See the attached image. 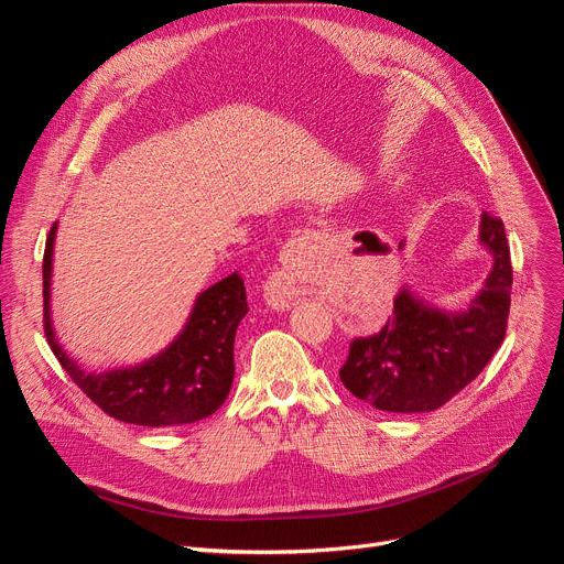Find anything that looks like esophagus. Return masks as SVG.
<instances>
[{
  "label": "esophagus",
  "mask_w": 564,
  "mask_h": 564,
  "mask_svg": "<svg viewBox=\"0 0 564 564\" xmlns=\"http://www.w3.org/2000/svg\"><path fill=\"white\" fill-rule=\"evenodd\" d=\"M313 249H317V232L303 230L296 237L289 240L280 253V270L270 278L268 284V301L278 308H289L305 289L308 282L315 256Z\"/></svg>",
  "instance_id": "1"
}]
</instances>
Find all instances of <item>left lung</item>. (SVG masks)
Returning <instances> with one entry per match:
<instances>
[{"label":"left lung","instance_id":"1","mask_svg":"<svg viewBox=\"0 0 564 564\" xmlns=\"http://www.w3.org/2000/svg\"><path fill=\"white\" fill-rule=\"evenodd\" d=\"M480 242L494 268L466 311L431 308L402 289L381 332L352 338L338 377L357 400L383 412H433L487 367L503 344L513 289L501 218L482 214Z\"/></svg>","mask_w":564,"mask_h":564}]
</instances>
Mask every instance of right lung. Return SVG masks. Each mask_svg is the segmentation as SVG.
<instances>
[{"label": "right lung", "instance_id": "1", "mask_svg": "<svg viewBox=\"0 0 564 564\" xmlns=\"http://www.w3.org/2000/svg\"><path fill=\"white\" fill-rule=\"evenodd\" d=\"M56 224L44 249V334L61 367L96 406L117 421L169 429L212 416L226 402L235 377V332L249 313L240 272L202 292L172 346L139 367L87 373L58 346L51 327V256Z\"/></svg>", "mask_w": 564, "mask_h": 564}]
</instances>
